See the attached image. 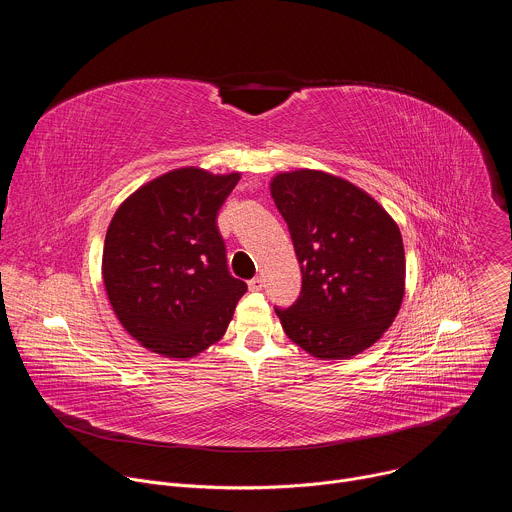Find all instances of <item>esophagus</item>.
<instances>
[{
	"label": "esophagus",
	"mask_w": 512,
	"mask_h": 512,
	"mask_svg": "<svg viewBox=\"0 0 512 512\" xmlns=\"http://www.w3.org/2000/svg\"><path fill=\"white\" fill-rule=\"evenodd\" d=\"M249 289H251V291L263 289V279H261V277H253V279L249 281Z\"/></svg>",
	"instance_id": "obj_1"
}]
</instances>
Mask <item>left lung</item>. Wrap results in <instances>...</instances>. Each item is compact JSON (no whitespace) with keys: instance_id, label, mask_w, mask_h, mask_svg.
<instances>
[{"instance_id":"left-lung-1","label":"left lung","mask_w":512,"mask_h":512,"mask_svg":"<svg viewBox=\"0 0 512 512\" xmlns=\"http://www.w3.org/2000/svg\"><path fill=\"white\" fill-rule=\"evenodd\" d=\"M271 196L302 269L300 298L275 308L287 338L322 360L367 350L393 324L405 294L397 223L373 196L318 170L277 174Z\"/></svg>"}]
</instances>
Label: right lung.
<instances>
[{
  "label": "right lung",
  "instance_id": "add662e5",
  "mask_svg": "<svg viewBox=\"0 0 512 512\" xmlns=\"http://www.w3.org/2000/svg\"><path fill=\"white\" fill-rule=\"evenodd\" d=\"M241 174L172 170L113 214L103 281L121 326L148 350L190 358L218 342L247 283L233 277L216 214Z\"/></svg>",
  "mask_w": 512,
  "mask_h": 512
}]
</instances>
